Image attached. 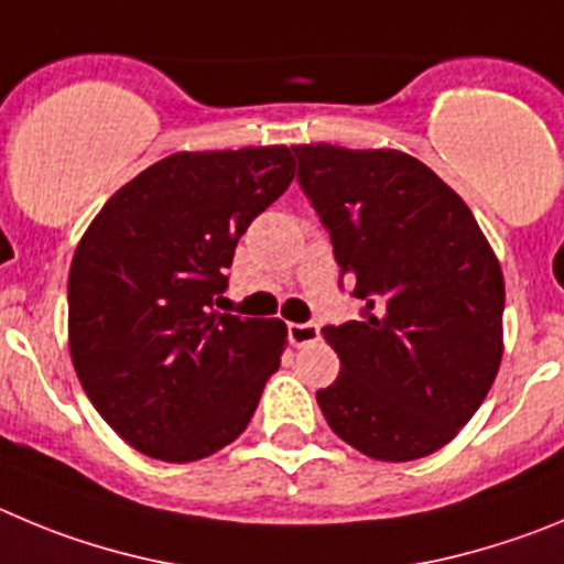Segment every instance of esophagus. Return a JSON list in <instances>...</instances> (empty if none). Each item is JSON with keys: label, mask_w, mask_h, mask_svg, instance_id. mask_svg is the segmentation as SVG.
<instances>
[{"label": "esophagus", "mask_w": 564, "mask_h": 564, "mask_svg": "<svg viewBox=\"0 0 564 564\" xmlns=\"http://www.w3.org/2000/svg\"><path fill=\"white\" fill-rule=\"evenodd\" d=\"M286 334H289V343L297 345V348H303V345H312L319 339V326L317 323H289L286 326Z\"/></svg>", "instance_id": "34e87169"}]
</instances>
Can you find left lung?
<instances>
[{
	"label": "left lung",
	"mask_w": 564,
	"mask_h": 564,
	"mask_svg": "<svg viewBox=\"0 0 564 564\" xmlns=\"http://www.w3.org/2000/svg\"><path fill=\"white\" fill-rule=\"evenodd\" d=\"M297 185L332 236L359 319L326 326L339 377L328 427L377 460H415L458 435L503 357V272L453 187L402 151L294 145Z\"/></svg>",
	"instance_id": "8db88e82"
}]
</instances>
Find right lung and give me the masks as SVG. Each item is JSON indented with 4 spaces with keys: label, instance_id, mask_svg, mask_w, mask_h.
<instances>
[{
    "label": "right lung",
    "instance_id": "add662e5",
    "mask_svg": "<svg viewBox=\"0 0 564 564\" xmlns=\"http://www.w3.org/2000/svg\"><path fill=\"white\" fill-rule=\"evenodd\" d=\"M286 145L171 154L95 216L69 267V354L126 444L199 460L245 433L281 365V319L213 312L258 213L289 187Z\"/></svg>",
    "mask_w": 564,
    "mask_h": 564
}]
</instances>
